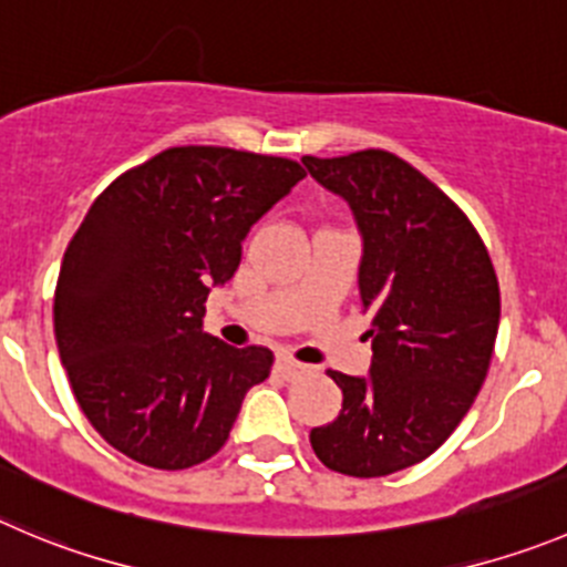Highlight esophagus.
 I'll return each mask as SVG.
<instances>
[{
  "label": "esophagus",
  "instance_id": "34e87169",
  "mask_svg": "<svg viewBox=\"0 0 567 567\" xmlns=\"http://www.w3.org/2000/svg\"><path fill=\"white\" fill-rule=\"evenodd\" d=\"M275 370H278L284 379H295V375L306 373V364H300V361L289 359V355H278V361H275Z\"/></svg>",
  "mask_w": 567,
  "mask_h": 567
}]
</instances>
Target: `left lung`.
I'll return each instance as SVG.
<instances>
[{"mask_svg": "<svg viewBox=\"0 0 567 567\" xmlns=\"http://www.w3.org/2000/svg\"><path fill=\"white\" fill-rule=\"evenodd\" d=\"M303 166L353 212L373 342L368 375L331 370L342 412L311 429V449L344 476H390L434 454L476 401L498 337V278L471 219L398 155H306Z\"/></svg>", "mask_w": 567, "mask_h": 567, "instance_id": "1", "label": "left lung"}]
</instances>
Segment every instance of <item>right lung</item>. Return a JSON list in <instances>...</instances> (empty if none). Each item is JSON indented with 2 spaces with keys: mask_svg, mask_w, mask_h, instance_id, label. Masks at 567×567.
Instances as JSON below:
<instances>
[{
  "mask_svg": "<svg viewBox=\"0 0 567 567\" xmlns=\"http://www.w3.org/2000/svg\"><path fill=\"white\" fill-rule=\"evenodd\" d=\"M303 166L230 147H172L111 183L69 241L55 339L102 440L158 471L212 460L272 350L203 331L206 300L241 261L252 225Z\"/></svg>",
  "mask_w": 567,
  "mask_h": 567,
  "instance_id": "1",
  "label": "right lung"
}]
</instances>
